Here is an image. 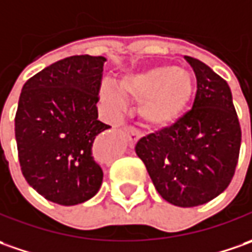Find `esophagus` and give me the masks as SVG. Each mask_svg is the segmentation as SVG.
Masks as SVG:
<instances>
[{"mask_svg":"<svg viewBox=\"0 0 252 252\" xmlns=\"http://www.w3.org/2000/svg\"><path fill=\"white\" fill-rule=\"evenodd\" d=\"M124 134H126V138L128 143H129V146H132L141 138V132L138 129H135L134 126H126L124 129Z\"/></svg>","mask_w":252,"mask_h":252,"instance_id":"1","label":"esophagus"}]
</instances>
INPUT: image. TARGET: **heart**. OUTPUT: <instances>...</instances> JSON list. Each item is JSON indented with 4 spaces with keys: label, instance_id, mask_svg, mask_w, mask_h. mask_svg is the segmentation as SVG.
<instances>
[{
    "label": "heart",
    "instance_id": "b5f03b06",
    "mask_svg": "<svg viewBox=\"0 0 252 252\" xmlns=\"http://www.w3.org/2000/svg\"><path fill=\"white\" fill-rule=\"evenodd\" d=\"M120 91L141 100L138 113L146 126L163 128L181 116L192 96L194 83L189 75L176 66H159L124 78L120 82ZM101 93L110 101L120 99V93L111 85H104Z\"/></svg>",
    "mask_w": 252,
    "mask_h": 252
}]
</instances>
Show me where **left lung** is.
Segmentation results:
<instances>
[{"label":"left lung","mask_w":252,"mask_h":252,"mask_svg":"<svg viewBox=\"0 0 252 252\" xmlns=\"http://www.w3.org/2000/svg\"><path fill=\"white\" fill-rule=\"evenodd\" d=\"M184 58L196 78L192 107L173 126L141 138L135 152L163 199L192 208L229 187L239 161L241 128L227 82L202 61Z\"/></svg>","instance_id":"1"}]
</instances>
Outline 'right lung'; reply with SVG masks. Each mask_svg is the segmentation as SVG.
<instances>
[{"mask_svg":"<svg viewBox=\"0 0 252 252\" xmlns=\"http://www.w3.org/2000/svg\"><path fill=\"white\" fill-rule=\"evenodd\" d=\"M104 57L72 56L46 66L23 85L15 138L23 177L58 205L97 194L103 170L93 146L110 126L97 120Z\"/></svg>","mask_w":252,"mask_h":252,"instance_id":"obj_1","label":"right lung"}]
</instances>
